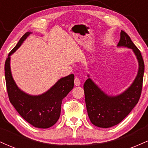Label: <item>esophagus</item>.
Listing matches in <instances>:
<instances>
[{
  "label": "esophagus",
  "instance_id": "34e87169",
  "mask_svg": "<svg viewBox=\"0 0 148 148\" xmlns=\"http://www.w3.org/2000/svg\"><path fill=\"white\" fill-rule=\"evenodd\" d=\"M74 85H75L76 86H79L81 85V81H80V79L79 78L76 77L75 79H74Z\"/></svg>",
  "mask_w": 148,
  "mask_h": 148
}]
</instances>
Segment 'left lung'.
Returning a JSON list of instances; mask_svg holds the SVG:
<instances>
[{
  "label": "left lung",
  "instance_id": "8db88e82",
  "mask_svg": "<svg viewBox=\"0 0 148 148\" xmlns=\"http://www.w3.org/2000/svg\"><path fill=\"white\" fill-rule=\"evenodd\" d=\"M118 46L132 49L138 60V72L132 86L116 97L106 95L90 79L86 80L84 86L85 100L90 120L92 125L101 128H108L120 123L138 102L142 92L145 65L141 53L130 36L123 30L120 33V40Z\"/></svg>",
  "mask_w": 148,
  "mask_h": 148
}]
</instances>
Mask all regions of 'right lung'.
Listing matches in <instances>:
<instances>
[{
    "label": "right lung",
    "instance_id": "add662e5",
    "mask_svg": "<svg viewBox=\"0 0 148 148\" xmlns=\"http://www.w3.org/2000/svg\"><path fill=\"white\" fill-rule=\"evenodd\" d=\"M30 34L27 32L8 54L5 63V76L8 97L18 114L35 127L47 129L55 125L60 118L63 98L74 88V74L62 78L47 92L30 96L18 89L10 71V55L21 46Z\"/></svg>",
    "mask_w": 148,
    "mask_h": 148
}]
</instances>
